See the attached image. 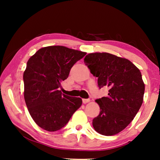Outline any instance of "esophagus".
<instances>
[{
    "instance_id": "1",
    "label": "esophagus",
    "mask_w": 160,
    "mask_h": 160,
    "mask_svg": "<svg viewBox=\"0 0 160 160\" xmlns=\"http://www.w3.org/2000/svg\"><path fill=\"white\" fill-rule=\"evenodd\" d=\"M89 100H90L89 99H82V102L84 104H86L87 102H89Z\"/></svg>"
}]
</instances>
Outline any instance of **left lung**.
I'll list each match as a JSON object with an SVG mask.
<instances>
[{"instance_id": "8db88e82", "label": "left lung", "mask_w": 160, "mask_h": 160, "mask_svg": "<svg viewBox=\"0 0 160 160\" xmlns=\"http://www.w3.org/2000/svg\"><path fill=\"white\" fill-rule=\"evenodd\" d=\"M84 62L98 78V87L109 88L107 97L95 100L100 112L92 120L93 128L103 135L117 134L132 121L143 103L145 85L141 71L130 60L106 52L88 54Z\"/></svg>"}]
</instances>
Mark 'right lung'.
<instances>
[{
  "mask_svg": "<svg viewBox=\"0 0 160 160\" xmlns=\"http://www.w3.org/2000/svg\"><path fill=\"white\" fill-rule=\"evenodd\" d=\"M86 54L51 46L41 48L28 60L23 74L24 98L32 119L43 130L62 129L82 106L80 98L64 95L59 88L73 65Z\"/></svg>",
  "mask_w": 160,
  "mask_h": 160,
  "instance_id": "add662e5",
  "label": "right lung"
}]
</instances>
